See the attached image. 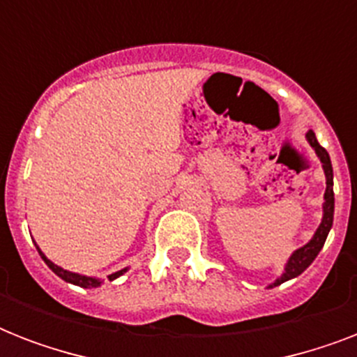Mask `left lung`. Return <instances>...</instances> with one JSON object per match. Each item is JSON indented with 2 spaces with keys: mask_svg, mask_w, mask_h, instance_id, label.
<instances>
[{
  "mask_svg": "<svg viewBox=\"0 0 357 357\" xmlns=\"http://www.w3.org/2000/svg\"><path fill=\"white\" fill-rule=\"evenodd\" d=\"M305 139L311 144V148L315 150V153L319 155L322 162V168H324V174H326V192H324V206H322V222L321 226L317 228L315 235L311 238L310 243L304 244L302 248H298L294 252L291 257H289L287 265H285V272L282 274V278H278L276 282L268 285V287H276L280 283L287 282L291 278L300 276L302 272L307 268V266L315 261V257L319 255V252L322 250L324 243H326V237L330 234V229H332L333 224V168H332V161H330V155H328V151L319 144V140H317L315 133L313 131H307L305 133Z\"/></svg>",
  "mask_w": 357,
  "mask_h": 357,
  "instance_id": "1",
  "label": "left lung"
}]
</instances>
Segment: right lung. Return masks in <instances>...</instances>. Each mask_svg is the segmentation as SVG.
I'll return each mask as SVG.
<instances>
[{"label":"right lung","mask_w":357,"mask_h":357,"mask_svg":"<svg viewBox=\"0 0 357 357\" xmlns=\"http://www.w3.org/2000/svg\"><path fill=\"white\" fill-rule=\"evenodd\" d=\"M36 250H38V254H40V257L44 259V263H46L50 268H52L55 274H57L59 278H63L64 282H68V283H74V285H79V287H85V289H91V287H98L100 285V280H96V278H89V276H81V274H75V272H70V271H64V268H61V266H57L55 263H52V261L47 259L46 255L42 254L40 248L36 246ZM128 271V268H122V271L119 272H114V274H111L109 276V280H116L119 276H122L123 272Z\"/></svg>","instance_id":"add662e5"}]
</instances>
